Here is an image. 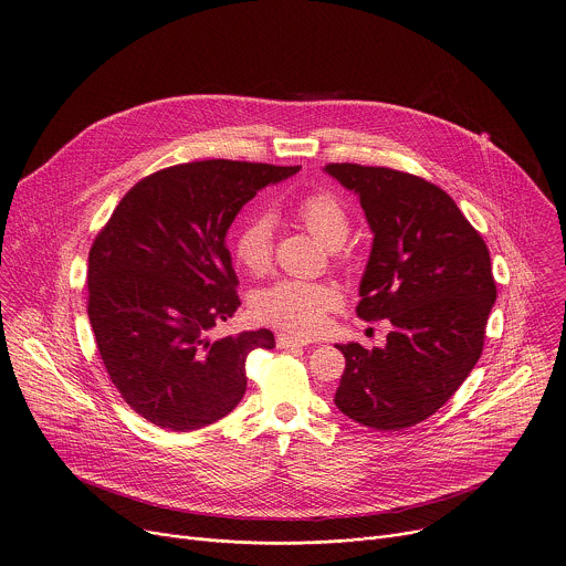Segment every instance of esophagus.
Instances as JSON below:
<instances>
[{
    "instance_id": "esophagus-1",
    "label": "esophagus",
    "mask_w": 566,
    "mask_h": 566,
    "mask_svg": "<svg viewBox=\"0 0 566 566\" xmlns=\"http://www.w3.org/2000/svg\"><path fill=\"white\" fill-rule=\"evenodd\" d=\"M304 345H308V340L300 339V337H293V335H277V347H282V349H289V347H304Z\"/></svg>"
}]
</instances>
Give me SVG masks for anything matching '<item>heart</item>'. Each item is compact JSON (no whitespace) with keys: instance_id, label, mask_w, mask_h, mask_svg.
Here are the masks:
<instances>
[{"instance_id":"heart-1","label":"heart","mask_w":566,"mask_h":566,"mask_svg":"<svg viewBox=\"0 0 566 566\" xmlns=\"http://www.w3.org/2000/svg\"><path fill=\"white\" fill-rule=\"evenodd\" d=\"M297 221L317 240L328 247H339L347 235L349 219L339 199L333 192H313L295 208ZM233 258L251 275H264L273 262V223L266 214L244 219L233 231ZM339 293L322 282L282 280L262 289L253 297V313L260 322L295 333H319L328 315L339 308Z\"/></svg>"}]
</instances>
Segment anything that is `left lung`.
I'll return each instance as SVG.
<instances>
[{
  "instance_id": "1",
  "label": "left lung",
  "mask_w": 566,
  "mask_h": 566,
  "mask_svg": "<svg viewBox=\"0 0 566 566\" xmlns=\"http://www.w3.org/2000/svg\"><path fill=\"white\" fill-rule=\"evenodd\" d=\"M358 195L374 231L356 315L389 319L385 347L337 345L345 356L335 405L378 431H400L433 416L483 352L496 300L490 251L436 184L382 166L328 164Z\"/></svg>"
}]
</instances>
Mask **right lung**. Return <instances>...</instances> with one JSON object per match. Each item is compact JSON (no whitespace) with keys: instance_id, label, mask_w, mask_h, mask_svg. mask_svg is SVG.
<instances>
[{"instance_id":"1","label":"right lung","mask_w":566,"mask_h":566,"mask_svg":"<svg viewBox=\"0 0 566 566\" xmlns=\"http://www.w3.org/2000/svg\"><path fill=\"white\" fill-rule=\"evenodd\" d=\"M300 166L208 159L137 181L90 249L87 313L124 402L168 431H197L242 400L266 328L210 340L240 306L227 229L247 201Z\"/></svg>"}]
</instances>
